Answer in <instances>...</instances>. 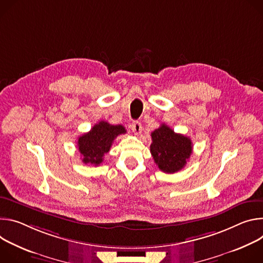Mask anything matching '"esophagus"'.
Listing matches in <instances>:
<instances>
[{
    "mask_svg": "<svg viewBox=\"0 0 263 263\" xmlns=\"http://www.w3.org/2000/svg\"><path fill=\"white\" fill-rule=\"evenodd\" d=\"M132 129L135 135H140L142 132V124L139 121H134L132 123Z\"/></svg>",
    "mask_w": 263,
    "mask_h": 263,
    "instance_id": "1",
    "label": "esophagus"
}]
</instances>
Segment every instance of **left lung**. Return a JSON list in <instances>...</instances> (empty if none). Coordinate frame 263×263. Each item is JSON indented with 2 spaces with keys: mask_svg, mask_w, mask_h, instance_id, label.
Returning <instances> with one entry per match:
<instances>
[{
  "mask_svg": "<svg viewBox=\"0 0 263 263\" xmlns=\"http://www.w3.org/2000/svg\"><path fill=\"white\" fill-rule=\"evenodd\" d=\"M151 153L158 167L166 173L183 169L192 154L190 138L174 133L166 124L152 133Z\"/></svg>",
  "mask_w": 263,
  "mask_h": 263,
  "instance_id": "1",
  "label": "left lung"
}]
</instances>
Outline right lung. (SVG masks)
I'll return each instance as SVG.
<instances>
[{"label": "right lung", "mask_w": 263, "mask_h": 263, "mask_svg": "<svg viewBox=\"0 0 263 263\" xmlns=\"http://www.w3.org/2000/svg\"><path fill=\"white\" fill-rule=\"evenodd\" d=\"M126 134L122 125H111L108 122L100 121L92 129L78 138L77 146L82 162L98 166L103 162V156L110 149L114 140L119 135Z\"/></svg>", "instance_id": "1"}]
</instances>
